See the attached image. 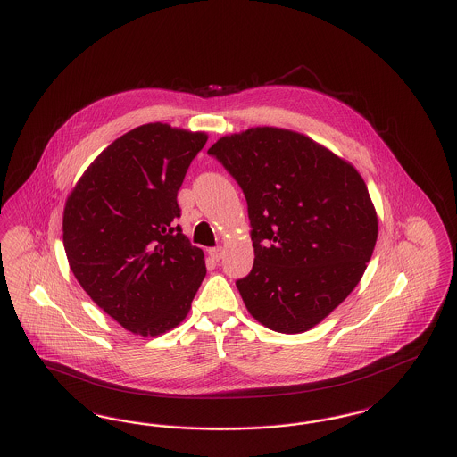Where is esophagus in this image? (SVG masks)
<instances>
[{
  "label": "esophagus",
  "instance_id": "esophagus-1",
  "mask_svg": "<svg viewBox=\"0 0 457 457\" xmlns=\"http://www.w3.org/2000/svg\"><path fill=\"white\" fill-rule=\"evenodd\" d=\"M207 253H209V257L214 262H219L222 259V248H220V246H218V248H209Z\"/></svg>",
  "mask_w": 457,
  "mask_h": 457
}]
</instances>
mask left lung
Returning a JSON list of instances; mask_svg holds the SVG:
<instances>
[{
	"label": "left lung",
	"instance_id": "1",
	"mask_svg": "<svg viewBox=\"0 0 457 457\" xmlns=\"http://www.w3.org/2000/svg\"><path fill=\"white\" fill-rule=\"evenodd\" d=\"M238 181L255 261L237 281L250 315L283 334L320 324L371 259L377 212L353 164L298 131L257 127L207 151Z\"/></svg>",
	"mask_w": 457,
	"mask_h": 457
}]
</instances>
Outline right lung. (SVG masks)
<instances>
[{"mask_svg":"<svg viewBox=\"0 0 457 457\" xmlns=\"http://www.w3.org/2000/svg\"><path fill=\"white\" fill-rule=\"evenodd\" d=\"M207 133L147 123L99 154L66 198L63 245L92 302L133 334L183 322L205 278L204 252L174 226L178 190Z\"/></svg>","mask_w":457,"mask_h":457,"instance_id":"right-lung-1","label":"right lung"}]
</instances>
